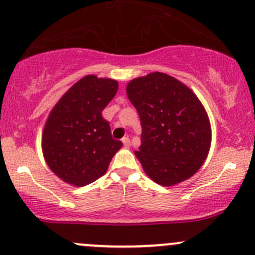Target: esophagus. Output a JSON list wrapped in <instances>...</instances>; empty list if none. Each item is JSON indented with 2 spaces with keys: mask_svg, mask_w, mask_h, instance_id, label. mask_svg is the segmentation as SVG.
<instances>
[{
  "mask_svg": "<svg viewBox=\"0 0 255 255\" xmlns=\"http://www.w3.org/2000/svg\"><path fill=\"white\" fill-rule=\"evenodd\" d=\"M122 142L125 148H128V146H130V138H128V137H124V138L122 139Z\"/></svg>",
  "mask_w": 255,
  "mask_h": 255,
  "instance_id": "34e87169",
  "label": "esophagus"
}]
</instances>
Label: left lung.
Instances as JSON below:
<instances>
[{"mask_svg":"<svg viewBox=\"0 0 255 255\" xmlns=\"http://www.w3.org/2000/svg\"><path fill=\"white\" fill-rule=\"evenodd\" d=\"M139 115L143 169L161 186L187 180L204 163L211 144L209 117L197 95L174 77L151 73L127 87Z\"/></svg>","mask_w":255,"mask_h":255,"instance_id":"obj_1","label":"left lung"}]
</instances>
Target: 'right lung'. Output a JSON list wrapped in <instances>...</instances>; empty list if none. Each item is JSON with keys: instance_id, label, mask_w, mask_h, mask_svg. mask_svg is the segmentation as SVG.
Instances as JSON below:
<instances>
[{"instance_id": "add662e5", "label": "right lung", "mask_w": 255, "mask_h": 255, "mask_svg": "<svg viewBox=\"0 0 255 255\" xmlns=\"http://www.w3.org/2000/svg\"><path fill=\"white\" fill-rule=\"evenodd\" d=\"M118 82L87 75L65 93L50 112L41 148L47 166L75 186L91 184L106 173L122 148L113 139L103 111L115 98Z\"/></svg>"}]
</instances>
